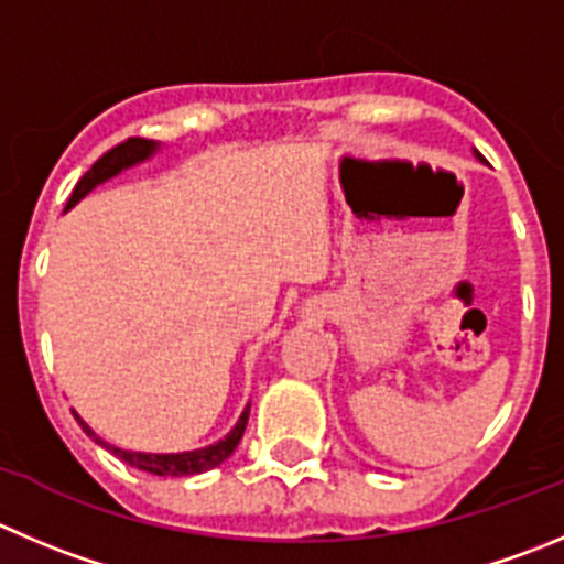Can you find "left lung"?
<instances>
[{
    "label": "left lung",
    "instance_id": "8db88e82",
    "mask_svg": "<svg viewBox=\"0 0 564 564\" xmlns=\"http://www.w3.org/2000/svg\"><path fill=\"white\" fill-rule=\"evenodd\" d=\"M476 158H479V152H476ZM479 160H481V158H479Z\"/></svg>",
    "mask_w": 564,
    "mask_h": 564
}]
</instances>
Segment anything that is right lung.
Here are the masks:
<instances>
[{"label":"right lung","instance_id":"add662e5","mask_svg":"<svg viewBox=\"0 0 564 564\" xmlns=\"http://www.w3.org/2000/svg\"><path fill=\"white\" fill-rule=\"evenodd\" d=\"M158 149H160V143L147 141V138H130V141L112 147L110 152L101 154V158L90 165V171H85L83 180L74 185L72 196H68L66 210H72L79 198L88 196L96 185L112 180V176L121 174L124 169H132V165L143 163V160L152 158ZM74 417H77V423L83 426V432L88 434V437H94V443H99L101 448H107V452L116 454L118 459H124V463L132 465V468L147 470V474H154V476H193V474H205V470L216 468V465H221L224 459L232 457V452L238 448L240 437H243V432H246V423H249V406L240 412L238 423H235V429L227 434V437L218 440V443H213V446H207V448H196V452H182V454L124 452V448L105 443V440H101L99 434H96L94 429H90L88 423L77 415V412H74Z\"/></svg>","mask_w":564,"mask_h":564}]
</instances>
